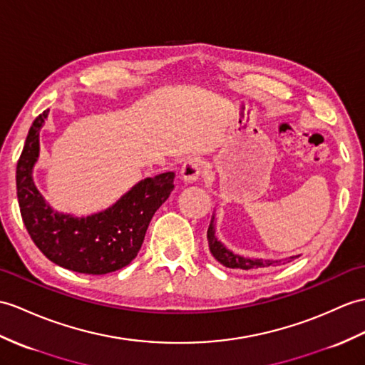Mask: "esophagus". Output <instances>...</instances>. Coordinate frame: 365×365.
<instances>
[{"label": "esophagus", "mask_w": 365, "mask_h": 365, "mask_svg": "<svg viewBox=\"0 0 365 365\" xmlns=\"http://www.w3.org/2000/svg\"><path fill=\"white\" fill-rule=\"evenodd\" d=\"M203 171V162L200 157H191L182 166V179L188 183H194L200 179Z\"/></svg>", "instance_id": "esophagus-1"}]
</instances>
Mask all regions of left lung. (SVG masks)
Instances as JSON below:
<instances>
[{
	"label": "left lung",
	"mask_w": 365,
	"mask_h": 365,
	"mask_svg": "<svg viewBox=\"0 0 365 365\" xmlns=\"http://www.w3.org/2000/svg\"><path fill=\"white\" fill-rule=\"evenodd\" d=\"M207 238H208V247L211 255H213L221 264L230 269H244V270H250V269H261V267H267V266H277V264H284V262H289L295 257H289L286 259H261V258H247L238 255V253H233L232 250H228L225 245L216 238L215 235V215L211 217V222L207 232Z\"/></svg>",
	"instance_id": "obj_1"
}]
</instances>
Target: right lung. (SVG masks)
I'll list each match as a JSON object with an SVG mask.
<instances>
[{
  "label": "right lung",
  "mask_w": 365,
  "mask_h": 365,
  "mask_svg": "<svg viewBox=\"0 0 365 365\" xmlns=\"http://www.w3.org/2000/svg\"><path fill=\"white\" fill-rule=\"evenodd\" d=\"M49 110L36 118L16 163V196L34 244L57 266L79 274L104 275L137 257L152 216L174 190V173L140 180L112 207L88 216L58 213L34 183L40 155V129Z\"/></svg>",
  "instance_id": "add662e5"
}]
</instances>
